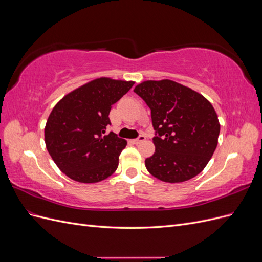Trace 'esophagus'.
<instances>
[{
    "instance_id": "34e87169",
    "label": "esophagus",
    "mask_w": 262,
    "mask_h": 262,
    "mask_svg": "<svg viewBox=\"0 0 262 262\" xmlns=\"http://www.w3.org/2000/svg\"><path fill=\"white\" fill-rule=\"evenodd\" d=\"M144 141H145V136H140L139 138L132 140V142H133L134 144H140V143H142V142H144Z\"/></svg>"
}]
</instances>
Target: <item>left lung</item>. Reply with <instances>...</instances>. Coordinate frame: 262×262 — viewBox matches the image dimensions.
<instances>
[{
	"label": "left lung",
	"instance_id": "8db88e82",
	"mask_svg": "<svg viewBox=\"0 0 262 262\" xmlns=\"http://www.w3.org/2000/svg\"><path fill=\"white\" fill-rule=\"evenodd\" d=\"M134 93L149 107L155 130V153L145 160L148 172L170 184L195 177L217 145L220 122L211 102L170 80L142 82Z\"/></svg>",
	"mask_w": 262,
	"mask_h": 262
}]
</instances>
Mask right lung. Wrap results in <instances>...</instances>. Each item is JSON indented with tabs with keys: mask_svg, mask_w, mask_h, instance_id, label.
I'll return each mask as SVG.
<instances>
[{
	"mask_svg": "<svg viewBox=\"0 0 262 262\" xmlns=\"http://www.w3.org/2000/svg\"><path fill=\"white\" fill-rule=\"evenodd\" d=\"M134 82L100 77L66 95L52 109L45 128L46 146L68 177L94 184L112 176L126 141L110 132L113 105Z\"/></svg>",
	"mask_w": 262,
	"mask_h": 262,
	"instance_id": "right-lung-1",
	"label": "right lung"
}]
</instances>
